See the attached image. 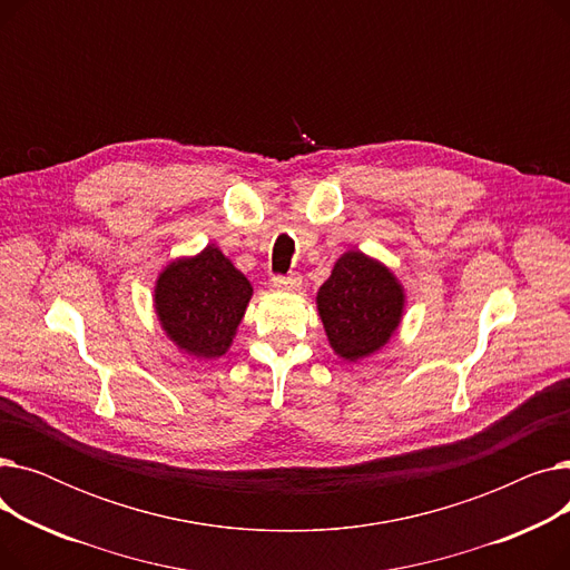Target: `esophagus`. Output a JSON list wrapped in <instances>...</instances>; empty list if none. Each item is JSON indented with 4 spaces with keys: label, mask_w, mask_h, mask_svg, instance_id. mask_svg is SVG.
<instances>
[{
    "label": "esophagus",
    "mask_w": 570,
    "mask_h": 570,
    "mask_svg": "<svg viewBox=\"0 0 570 570\" xmlns=\"http://www.w3.org/2000/svg\"><path fill=\"white\" fill-rule=\"evenodd\" d=\"M269 284H273V288L277 291H293L301 286V277L297 275H275L273 279H269Z\"/></svg>",
    "instance_id": "esophagus-1"
}]
</instances>
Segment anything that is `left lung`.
I'll list each match as a JSON object with an SVG mask.
<instances>
[{"label": "left lung", "instance_id": "obj_1", "mask_svg": "<svg viewBox=\"0 0 570 570\" xmlns=\"http://www.w3.org/2000/svg\"><path fill=\"white\" fill-rule=\"evenodd\" d=\"M316 305L337 355L357 361L379 351L400 325L404 293L387 269L361 252H346Z\"/></svg>", "mask_w": 570, "mask_h": 570}]
</instances>
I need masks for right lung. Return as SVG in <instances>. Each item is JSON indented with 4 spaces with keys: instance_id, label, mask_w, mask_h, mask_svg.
<instances>
[{
    "instance_id": "obj_1",
    "label": "right lung",
    "mask_w": 570,
    "mask_h": 570,
    "mask_svg": "<svg viewBox=\"0 0 570 570\" xmlns=\"http://www.w3.org/2000/svg\"><path fill=\"white\" fill-rule=\"evenodd\" d=\"M252 297V284L215 247L170 263L155 288L168 337L191 355L219 357L233 342Z\"/></svg>"
}]
</instances>
